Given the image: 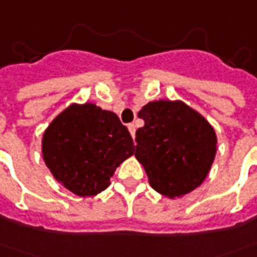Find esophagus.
<instances>
[{
    "instance_id": "34e87169",
    "label": "esophagus",
    "mask_w": 257,
    "mask_h": 257,
    "mask_svg": "<svg viewBox=\"0 0 257 257\" xmlns=\"http://www.w3.org/2000/svg\"><path fill=\"white\" fill-rule=\"evenodd\" d=\"M128 131H129V133L132 135L133 139H135V135H136V126H135L133 124H129L128 125Z\"/></svg>"
}]
</instances>
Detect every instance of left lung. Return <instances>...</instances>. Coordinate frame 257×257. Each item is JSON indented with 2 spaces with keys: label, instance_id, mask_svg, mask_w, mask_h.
<instances>
[{
  "label": "left lung",
  "instance_id": "left-lung-1",
  "mask_svg": "<svg viewBox=\"0 0 257 257\" xmlns=\"http://www.w3.org/2000/svg\"><path fill=\"white\" fill-rule=\"evenodd\" d=\"M135 156L151 187L181 198L202 185L217 154V135L201 113L183 101L159 99L142 107Z\"/></svg>",
  "mask_w": 257,
  "mask_h": 257
}]
</instances>
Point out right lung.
<instances>
[{
  "instance_id": "1",
  "label": "right lung",
  "mask_w": 257,
  "mask_h": 257,
  "mask_svg": "<svg viewBox=\"0 0 257 257\" xmlns=\"http://www.w3.org/2000/svg\"><path fill=\"white\" fill-rule=\"evenodd\" d=\"M135 151L120 118L95 103H71L43 133L44 163L60 185L79 197H93L110 185L115 168Z\"/></svg>"
}]
</instances>
